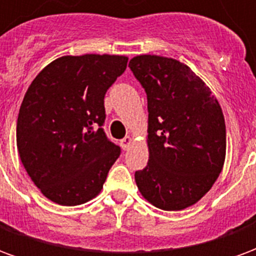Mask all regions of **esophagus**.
<instances>
[{
    "instance_id": "1",
    "label": "esophagus",
    "mask_w": 256,
    "mask_h": 256,
    "mask_svg": "<svg viewBox=\"0 0 256 256\" xmlns=\"http://www.w3.org/2000/svg\"><path fill=\"white\" fill-rule=\"evenodd\" d=\"M132 137H124L123 140H120V146H122L123 150H128L130 148V145H132Z\"/></svg>"
}]
</instances>
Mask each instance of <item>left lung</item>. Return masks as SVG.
Segmentation results:
<instances>
[{
  "label": "left lung",
  "mask_w": 256,
  "mask_h": 256,
  "mask_svg": "<svg viewBox=\"0 0 256 256\" xmlns=\"http://www.w3.org/2000/svg\"><path fill=\"white\" fill-rule=\"evenodd\" d=\"M128 67L148 100L150 160L136 172V184L158 208H186L208 192L224 167L226 128L220 102L178 60L141 54Z\"/></svg>",
  "instance_id": "obj_1"
}]
</instances>
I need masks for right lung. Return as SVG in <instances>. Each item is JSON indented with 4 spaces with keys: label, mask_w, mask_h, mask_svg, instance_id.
I'll list each match as a JSON object with an SVG mask.
<instances>
[{
    "label": "right lung",
    "mask_w": 256,
    "mask_h": 256,
    "mask_svg": "<svg viewBox=\"0 0 256 256\" xmlns=\"http://www.w3.org/2000/svg\"><path fill=\"white\" fill-rule=\"evenodd\" d=\"M126 66L124 56H64L26 92L16 144L26 172L49 200L78 206L102 189L120 155L102 128L104 97Z\"/></svg>",
    "instance_id": "obj_1"
}]
</instances>
